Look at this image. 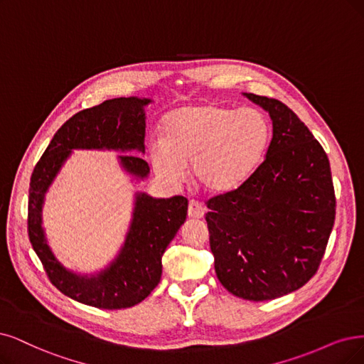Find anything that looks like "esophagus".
<instances>
[{
	"instance_id": "esophagus-1",
	"label": "esophagus",
	"mask_w": 364,
	"mask_h": 364,
	"mask_svg": "<svg viewBox=\"0 0 364 364\" xmlns=\"http://www.w3.org/2000/svg\"><path fill=\"white\" fill-rule=\"evenodd\" d=\"M204 207L200 205L199 203H196V200H191L189 203V208H187V214H189L191 219H200L204 218Z\"/></svg>"
}]
</instances>
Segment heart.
Returning <instances> with one entry per match:
<instances>
[{
  "label": "heart",
  "mask_w": 364,
  "mask_h": 364,
  "mask_svg": "<svg viewBox=\"0 0 364 364\" xmlns=\"http://www.w3.org/2000/svg\"><path fill=\"white\" fill-rule=\"evenodd\" d=\"M164 141L150 145L159 177L169 184L193 181L208 195L222 196L243 187L262 164L270 144V124L257 109L235 111L216 103L189 105L169 112Z\"/></svg>",
  "instance_id": "1"
}]
</instances>
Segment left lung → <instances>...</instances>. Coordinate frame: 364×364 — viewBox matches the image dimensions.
Wrapping results in <instances>:
<instances>
[{"instance_id": "left-lung-1", "label": "left lung", "mask_w": 364, "mask_h": 364, "mask_svg": "<svg viewBox=\"0 0 364 364\" xmlns=\"http://www.w3.org/2000/svg\"><path fill=\"white\" fill-rule=\"evenodd\" d=\"M270 114L265 160L238 191L207 200L214 270L240 299L264 301L314 277L336 218L330 161L303 121L276 99L245 92Z\"/></svg>"}]
</instances>
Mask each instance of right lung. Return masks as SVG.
Returning a JSON list of instances; mask_svg holds the SVG:
<instances>
[{
    "mask_svg": "<svg viewBox=\"0 0 364 364\" xmlns=\"http://www.w3.org/2000/svg\"><path fill=\"white\" fill-rule=\"evenodd\" d=\"M150 99L118 97L88 107L69 118L53 134L33 171L28 198V235L46 274L67 297L99 309H126L141 303L159 285L161 257L187 216L184 196L134 195L133 218L124 245L105 270L77 274L52 253L42 226L45 195L72 150L145 153V111ZM121 166L144 180L150 166L134 154L118 156Z\"/></svg>",
    "mask_w": 364,
    "mask_h": 364,
    "instance_id": "obj_1",
    "label": "right lung"
}]
</instances>
